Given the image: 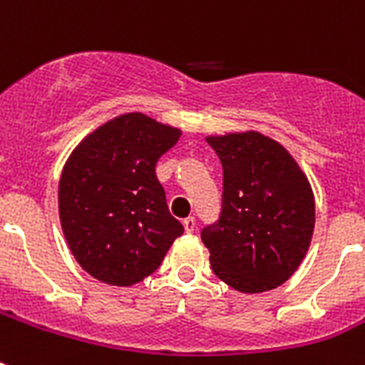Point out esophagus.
Wrapping results in <instances>:
<instances>
[{"label": "esophagus", "mask_w": 365, "mask_h": 365, "mask_svg": "<svg viewBox=\"0 0 365 365\" xmlns=\"http://www.w3.org/2000/svg\"><path fill=\"white\" fill-rule=\"evenodd\" d=\"M183 227H185V231H187V233H193L195 227H197V220H195L193 216L185 217V220H183Z\"/></svg>", "instance_id": "esophagus-1"}]
</instances>
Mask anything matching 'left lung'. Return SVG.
Returning a JSON list of instances; mask_svg holds the SVG:
<instances>
[{
    "label": "left lung",
    "instance_id": "1",
    "mask_svg": "<svg viewBox=\"0 0 365 365\" xmlns=\"http://www.w3.org/2000/svg\"><path fill=\"white\" fill-rule=\"evenodd\" d=\"M223 166L222 212L200 231L212 271L257 294L284 284L305 257L314 197L294 157L259 132L208 138Z\"/></svg>",
    "mask_w": 365,
    "mask_h": 365
}]
</instances>
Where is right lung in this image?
<instances>
[{
    "label": "right lung",
    "instance_id": "1",
    "mask_svg": "<svg viewBox=\"0 0 365 365\" xmlns=\"http://www.w3.org/2000/svg\"><path fill=\"white\" fill-rule=\"evenodd\" d=\"M180 136L178 128L143 113H126L71 153L60 176V223L91 277L111 286L140 282L159 269L183 233L155 172Z\"/></svg>",
    "mask_w": 365,
    "mask_h": 365
}]
</instances>
